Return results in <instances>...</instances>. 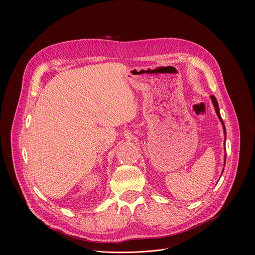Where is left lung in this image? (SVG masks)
Masks as SVG:
<instances>
[{"instance_id":"left-lung-1","label":"left lung","mask_w":255,"mask_h":255,"mask_svg":"<svg viewBox=\"0 0 255 255\" xmlns=\"http://www.w3.org/2000/svg\"><path fill=\"white\" fill-rule=\"evenodd\" d=\"M211 100H212V102H213V105H214V107H215V111H216V113H217V116H218V118H219V120L221 121V123H222V125H223V130H224V135H225V140H226V128H225V125H224V122H223V120H222V118H221V115H220V110H219V106H218V102H217V100H216V98L214 97V96H211ZM225 162H226V153H225ZM224 170V169H223Z\"/></svg>"}]
</instances>
